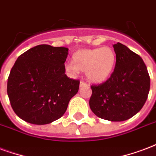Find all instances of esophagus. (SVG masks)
Wrapping results in <instances>:
<instances>
[{
  "instance_id": "1",
  "label": "esophagus",
  "mask_w": 156,
  "mask_h": 156,
  "mask_svg": "<svg viewBox=\"0 0 156 156\" xmlns=\"http://www.w3.org/2000/svg\"><path fill=\"white\" fill-rule=\"evenodd\" d=\"M83 86H87V84L83 81L80 82V87H83Z\"/></svg>"
}]
</instances>
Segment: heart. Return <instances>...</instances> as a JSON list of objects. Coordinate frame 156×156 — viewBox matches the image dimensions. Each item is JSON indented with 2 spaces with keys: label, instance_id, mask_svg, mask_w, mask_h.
I'll return each instance as SVG.
<instances>
[{
  "label": "heart",
  "instance_id": "obj_1",
  "mask_svg": "<svg viewBox=\"0 0 156 156\" xmlns=\"http://www.w3.org/2000/svg\"><path fill=\"white\" fill-rule=\"evenodd\" d=\"M73 63H68L66 71L74 76L80 71H85L89 81L101 83L112 73L116 60V53L112 48L104 46L95 49H80L73 55Z\"/></svg>",
  "mask_w": 156,
  "mask_h": 156
}]
</instances>
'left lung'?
I'll use <instances>...</instances> for the list:
<instances>
[{
  "instance_id": "8db88e82",
  "label": "left lung",
  "mask_w": 156,
  "mask_h": 156,
  "mask_svg": "<svg viewBox=\"0 0 156 156\" xmlns=\"http://www.w3.org/2000/svg\"><path fill=\"white\" fill-rule=\"evenodd\" d=\"M116 65L110 78L93 85L91 110L101 119L123 122L138 113L146 103L151 81L142 58L121 43L113 44Z\"/></svg>"
}]
</instances>
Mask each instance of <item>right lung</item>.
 Returning a JSON list of instances; mask_svg holds the SVG:
<instances>
[{
	"label": "right lung",
	"mask_w": 156,
	"mask_h": 156,
	"mask_svg": "<svg viewBox=\"0 0 156 156\" xmlns=\"http://www.w3.org/2000/svg\"><path fill=\"white\" fill-rule=\"evenodd\" d=\"M68 55L65 47L40 44L17 58L8 78L7 94L20 118L45 125L65 113L79 88V81L65 74Z\"/></svg>",
	"instance_id": "obj_1"
}]
</instances>
